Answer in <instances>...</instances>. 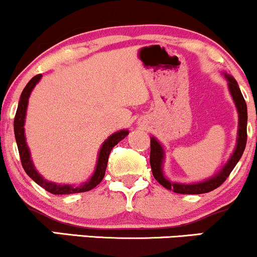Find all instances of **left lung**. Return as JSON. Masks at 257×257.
Returning a JSON list of instances; mask_svg holds the SVG:
<instances>
[{
  "instance_id": "8db88e82",
  "label": "left lung",
  "mask_w": 257,
  "mask_h": 257,
  "mask_svg": "<svg viewBox=\"0 0 257 257\" xmlns=\"http://www.w3.org/2000/svg\"><path fill=\"white\" fill-rule=\"evenodd\" d=\"M223 77L226 78L227 85H228L229 94H231L233 102H234L235 108L238 112V132H237V143L235 147L233 150V153L229 157L228 161L220 168L217 173L211 175L210 178L204 179L203 181L198 182H176L170 181L169 179L164 175L163 166L164 161H166V150L163 145L158 141L157 138L151 137V152H150V164H151L152 174L155 179L161 184L163 187L168 190L173 191L175 193L182 194H200V193H208L210 191L215 190L219 186L225 182V180L228 178L235 164L239 162V159L243 155L244 150L246 145V124H247V110H246V102L243 98V94L239 89L237 81L233 78V76L228 73H222Z\"/></svg>"
}]
</instances>
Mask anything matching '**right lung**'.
Masks as SVG:
<instances>
[{"label": "right lung", "mask_w": 257, "mask_h": 257, "mask_svg": "<svg viewBox=\"0 0 257 257\" xmlns=\"http://www.w3.org/2000/svg\"><path fill=\"white\" fill-rule=\"evenodd\" d=\"M41 78H42V75H36L35 77H32L30 81H29L28 84H26L22 95H20L17 113L16 117H14V135H16V141L18 145V150H19V156L20 159H22L23 168H24L25 173L28 174L37 185H40L41 187H43L44 190L53 194H71L87 192V191H90L91 188L96 187V186L101 182V180L104 179L106 167H107L108 162V156H110L111 150L113 149V146H116L120 140H123V139L129 134V131L128 129H122V131L113 133V134L110 135V137L102 143V145L100 147L98 152V159H96V166L95 169H94L93 175H91L85 182H82V184L76 186L69 184H57V182L48 181V180L44 179L43 176L37 172V169L34 166L30 149H29L28 143H26L24 128L29 98H30L31 91L34 90V88L36 87V84L40 82Z\"/></svg>", "instance_id": "obj_1"}]
</instances>
